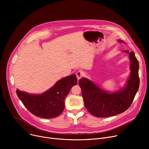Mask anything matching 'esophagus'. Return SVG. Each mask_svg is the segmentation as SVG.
Segmentation results:
<instances>
[{"label":"esophagus","instance_id":"34e87169","mask_svg":"<svg viewBox=\"0 0 149 149\" xmlns=\"http://www.w3.org/2000/svg\"><path fill=\"white\" fill-rule=\"evenodd\" d=\"M84 73L82 71H78V72L76 73V77L78 80L80 79L81 77H82L84 76Z\"/></svg>","mask_w":149,"mask_h":149}]
</instances>
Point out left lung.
I'll use <instances>...</instances> for the list:
<instances>
[{
  "label": "left lung",
  "mask_w": 149,
  "mask_h": 149,
  "mask_svg": "<svg viewBox=\"0 0 149 149\" xmlns=\"http://www.w3.org/2000/svg\"><path fill=\"white\" fill-rule=\"evenodd\" d=\"M120 42H124L119 40ZM129 53L130 60V75L125 87L114 93H108L86 77L79 81L84 104L87 110L95 116L105 118L115 116L128 109L139 86V62L133 52Z\"/></svg>",
  "instance_id": "8db88e82"
}]
</instances>
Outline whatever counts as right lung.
<instances>
[{
  "label": "right lung",
  "instance_id": "1",
  "mask_svg": "<svg viewBox=\"0 0 149 149\" xmlns=\"http://www.w3.org/2000/svg\"><path fill=\"white\" fill-rule=\"evenodd\" d=\"M75 74L59 80L50 89L40 95H31L17 89L16 93L25 107L34 115L50 119L59 116L65 108L64 100L77 84Z\"/></svg>",
  "mask_w": 149,
  "mask_h": 149
}]
</instances>
